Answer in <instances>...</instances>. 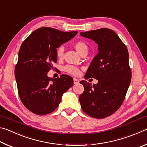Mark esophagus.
<instances>
[{"mask_svg":"<svg viewBox=\"0 0 147 147\" xmlns=\"http://www.w3.org/2000/svg\"><path fill=\"white\" fill-rule=\"evenodd\" d=\"M73 81H74V84H79V80L77 78H74L73 79Z\"/></svg>","mask_w":147,"mask_h":147,"instance_id":"esophagus-1","label":"esophagus"}]
</instances>
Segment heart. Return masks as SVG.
<instances>
[{"label":"heart","instance_id":"heart-1","mask_svg":"<svg viewBox=\"0 0 147 147\" xmlns=\"http://www.w3.org/2000/svg\"><path fill=\"white\" fill-rule=\"evenodd\" d=\"M74 47L76 49V51L78 52V53L81 55L82 54L84 53H88V46L87 44L82 41H76L75 43L74 44ZM64 51L65 49L63 45L59 46L56 49V55L58 58H63L64 55ZM64 70L66 72H67L69 74H73V75H79L80 73L79 69L77 68L76 67H74L73 65H67L64 68Z\"/></svg>","mask_w":147,"mask_h":147}]
</instances>
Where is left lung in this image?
<instances>
[{
  "mask_svg": "<svg viewBox=\"0 0 147 147\" xmlns=\"http://www.w3.org/2000/svg\"><path fill=\"white\" fill-rule=\"evenodd\" d=\"M80 35L95 42L98 51L85 75V79L95 78L98 83L80 82L84 87L79 97L81 108L92 117L105 118L120 108L130 84L128 49L111 29L94 30Z\"/></svg>",
  "mask_w": 147,
  "mask_h": 147,
  "instance_id": "1",
  "label": "left lung"
}]
</instances>
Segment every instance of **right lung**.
I'll return each instance as SVG.
<instances>
[{"label":"right lung","instance_id":"1","mask_svg":"<svg viewBox=\"0 0 147 147\" xmlns=\"http://www.w3.org/2000/svg\"><path fill=\"white\" fill-rule=\"evenodd\" d=\"M77 33L42 27L22 43L15 76L19 97L32 113L43 115L53 112L59 106L63 94L73 86L71 76L62 74L53 79L47 73L57 62V48Z\"/></svg>","mask_w":147,"mask_h":147}]
</instances>
